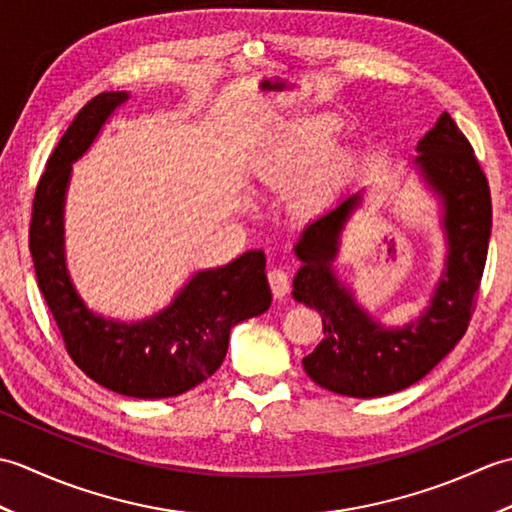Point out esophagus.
Instances as JSON below:
<instances>
[{
	"instance_id": "esophagus-1",
	"label": "esophagus",
	"mask_w": 512,
	"mask_h": 512,
	"mask_svg": "<svg viewBox=\"0 0 512 512\" xmlns=\"http://www.w3.org/2000/svg\"><path fill=\"white\" fill-rule=\"evenodd\" d=\"M268 284L273 288L275 297H286L290 290V273L286 268H270L268 270Z\"/></svg>"
}]
</instances>
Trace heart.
Returning <instances> with one entry per match:
<instances>
[{"mask_svg":"<svg viewBox=\"0 0 512 512\" xmlns=\"http://www.w3.org/2000/svg\"><path fill=\"white\" fill-rule=\"evenodd\" d=\"M339 129L341 125L328 116H303L281 123L266 138V145L257 160L259 173L266 182L301 176L334 145ZM347 167H350V156L330 154L312 173L310 191L317 195L328 191Z\"/></svg>","mask_w":512,"mask_h":512,"instance_id":"1","label":"heart"}]
</instances>
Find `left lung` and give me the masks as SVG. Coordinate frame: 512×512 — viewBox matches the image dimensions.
<instances>
[{"mask_svg":"<svg viewBox=\"0 0 512 512\" xmlns=\"http://www.w3.org/2000/svg\"><path fill=\"white\" fill-rule=\"evenodd\" d=\"M418 176L438 195L447 239L444 270L429 306L400 328H387L334 273L341 235L361 193H354L303 228L295 255L301 268L292 297L321 314L323 341L303 358L306 374L323 389L352 398H378L427 376L469 328L486 264L493 209L488 180L473 147L444 112L418 140Z\"/></svg>","mask_w":512,"mask_h":512,"instance_id":"left-lung-1","label":"left lung"}]
</instances>
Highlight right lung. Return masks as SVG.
<instances>
[{"label":"right lung","mask_w":512,"mask_h":512,"mask_svg":"<svg viewBox=\"0 0 512 512\" xmlns=\"http://www.w3.org/2000/svg\"><path fill=\"white\" fill-rule=\"evenodd\" d=\"M129 92H103L76 114L37 184L30 253L39 290L65 350L96 383L132 398H171L200 385L222 365L231 328L270 308L264 250L195 273L167 308L143 321L105 319L85 306L65 266L63 206L79 160Z\"/></svg>","instance_id":"1"}]
</instances>
